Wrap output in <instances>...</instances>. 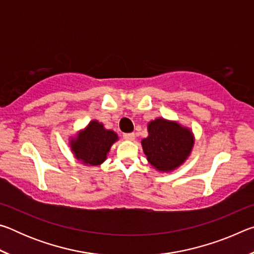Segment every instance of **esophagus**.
<instances>
[{"instance_id":"obj_1","label":"esophagus","mask_w":254,"mask_h":254,"mask_svg":"<svg viewBox=\"0 0 254 254\" xmlns=\"http://www.w3.org/2000/svg\"><path fill=\"white\" fill-rule=\"evenodd\" d=\"M123 137H124V139H126V140L133 141V140L135 139V134H134V133H124Z\"/></svg>"}]
</instances>
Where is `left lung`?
<instances>
[{
  "mask_svg": "<svg viewBox=\"0 0 254 254\" xmlns=\"http://www.w3.org/2000/svg\"><path fill=\"white\" fill-rule=\"evenodd\" d=\"M149 135L141 141L153 168L170 173L187 160L194 147V134L178 122L158 118L148 123Z\"/></svg>",
  "mask_w": 254,
  "mask_h": 254,
  "instance_id": "obj_1",
  "label": "left lung"
}]
</instances>
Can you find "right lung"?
Returning a JSON list of instances; mask_svg holds the SVG:
<instances>
[{"mask_svg":"<svg viewBox=\"0 0 254 254\" xmlns=\"http://www.w3.org/2000/svg\"><path fill=\"white\" fill-rule=\"evenodd\" d=\"M119 136L112 130H106L102 123L93 120L76 137L70 140L74 156L87 166H98L104 162L112 144Z\"/></svg>","mask_w":254,"mask_h":254,"instance_id":"right-lung-1","label":"right lung"}]
</instances>
